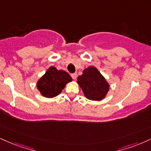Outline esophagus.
Returning a JSON list of instances; mask_svg holds the SVG:
<instances>
[{
    "label": "esophagus",
    "mask_w": 151,
    "mask_h": 151,
    "mask_svg": "<svg viewBox=\"0 0 151 151\" xmlns=\"http://www.w3.org/2000/svg\"><path fill=\"white\" fill-rule=\"evenodd\" d=\"M71 77H72V78L73 79V80H76V78H77V77H78L77 73H73V74H71Z\"/></svg>",
    "instance_id": "1"
}]
</instances>
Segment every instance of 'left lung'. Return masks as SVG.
<instances>
[{
	"mask_svg": "<svg viewBox=\"0 0 151 151\" xmlns=\"http://www.w3.org/2000/svg\"><path fill=\"white\" fill-rule=\"evenodd\" d=\"M77 83L87 99L99 101L105 97L109 90V85L95 67L90 66L78 77Z\"/></svg>",
	"mask_w": 151,
	"mask_h": 151,
	"instance_id": "8db88e82",
	"label": "left lung"
}]
</instances>
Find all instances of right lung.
<instances>
[{
    "label": "right lung",
    "instance_id": "right-lung-1",
    "mask_svg": "<svg viewBox=\"0 0 151 151\" xmlns=\"http://www.w3.org/2000/svg\"><path fill=\"white\" fill-rule=\"evenodd\" d=\"M72 81L69 74L64 70H58L55 67L48 68L45 75L39 80L37 87L45 97H55L61 93L66 83Z\"/></svg>",
    "mask_w": 151,
    "mask_h": 151
}]
</instances>
